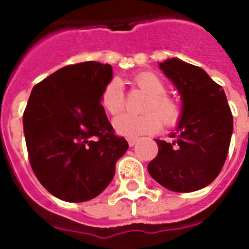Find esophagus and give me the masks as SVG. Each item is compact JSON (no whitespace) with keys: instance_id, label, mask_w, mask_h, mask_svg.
<instances>
[{"instance_id":"1","label":"esophagus","mask_w":249,"mask_h":249,"mask_svg":"<svg viewBox=\"0 0 249 249\" xmlns=\"http://www.w3.org/2000/svg\"><path fill=\"white\" fill-rule=\"evenodd\" d=\"M137 141H138V138H128L129 146H130V147H132V146H134V144L137 143Z\"/></svg>"}]
</instances>
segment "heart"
<instances>
[{"label":"heart","instance_id":"heart-1","mask_svg":"<svg viewBox=\"0 0 249 249\" xmlns=\"http://www.w3.org/2000/svg\"><path fill=\"white\" fill-rule=\"evenodd\" d=\"M133 84L143 91L144 99L141 115L123 113L113 120V128L120 136L136 138L142 134L156 132L163 123L165 126H174L181 119V106L173 97L165 94L166 88L163 80L154 72L144 71L133 77ZM102 108L116 116L125 105L124 90L119 80L113 79L103 86L99 95Z\"/></svg>","mask_w":249,"mask_h":249}]
</instances>
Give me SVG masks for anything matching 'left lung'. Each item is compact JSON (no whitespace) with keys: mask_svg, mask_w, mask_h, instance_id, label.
<instances>
[{"mask_svg":"<svg viewBox=\"0 0 249 249\" xmlns=\"http://www.w3.org/2000/svg\"><path fill=\"white\" fill-rule=\"evenodd\" d=\"M159 66L179 91L182 115L172 143L155 140L159 152L148 173L170 191H196L213 182L228 158L231 109L222 86L204 70L177 58Z\"/></svg>","mask_w":249,"mask_h":249,"instance_id":"8db88e82","label":"left lung"}]
</instances>
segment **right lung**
Returning a JSON list of instances; mask_svg holds the SVG:
<instances>
[{"instance_id": "right-lung-1", "label": "right lung", "mask_w": 249, "mask_h": 249, "mask_svg": "<svg viewBox=\"0 0 249 249\" xmlns=\"http://www.w3.org/2000/svg\"><path fill=\"white\" fill-rule=\"evenodd\" d=\"M111 79L109 64H70L35 85L29 95L23 113L29 163L41 185L62 200L98 196L128 150L99 102Z\"/></svg>"}]
</instances>
